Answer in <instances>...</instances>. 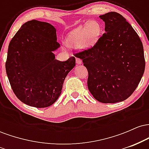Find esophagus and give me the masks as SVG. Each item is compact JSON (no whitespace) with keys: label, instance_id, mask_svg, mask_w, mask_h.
Listing matches in <instances>:
<instances>
[{"label":"esophagus","instance_id":"esophagus-1","mask_svg":"<svg viewBox=\"0 0 149 149\" xmlns=\"http://www.w3.org/2000/svg\"><path fill=\"white\" fill-rule=\"evenodd\" d=\"M76 64H82V60L80 59H79V58H76Z\"/></svg>","mask_w":149,"mask_h":149}]
</instances>
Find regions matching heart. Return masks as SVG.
<instances>
[{
	"mask_svg": "<svg viewBox=\"0 0 149 149\" xmlns=\"http://www.w3.org/2000/svg\"><path fill=\"white\" fill-rule=\"evenodd\" d=\"M100 33V24L95 20H89L84 26H79L70 32L66 44L71 48H88L97 42Z\"/></svg>",
	"mask_w": 149,
	"mask_h": 149,
	"instance_id": "1",
	"label": "heart"
}]
</instances>
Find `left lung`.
<instances>
[{
  "instance_id": "1",
  "label": "left lung",
  "mask_w": 149,
  "mask_h": 149,
  "mask_svg": "<svg viewBox=\"0 0 149 149\" xmlns=\"http://www.w3.org/2000/svg\"><path fill=\"white\" fill-rule=\"evenodd\" d=\"M105 33L91 48L75 54L88 71V87L95 100L116 103L127 99L137 88L145 69L142 42L119 13L100 15Z\"/></svg>"
}]
</instances>
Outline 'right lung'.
I'll list each match as a JSON object with an SVG mask.
<instances>
[{"mask_svg":"<svg viewBox=\"0 0 149 149\" xmlns=\"http://www.w3.org/2000/svg\"><path fill=\"white\" fill-rule=\"evenodd\" d=\"M60 47L56 29L33 19L24 24L8 46L7 76L17 97L31 107H48L61 95L67 74L76 65L74 57L61 61L54 51Z\"/></svg>","mask_w":149,"mask_h":149,"instance_id":"obj_1","label":"right lung"}]
</instances>
